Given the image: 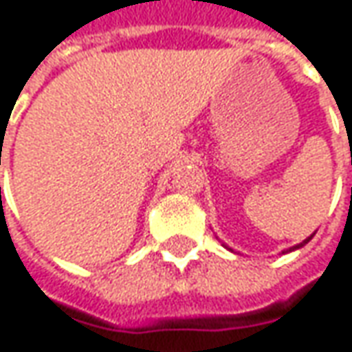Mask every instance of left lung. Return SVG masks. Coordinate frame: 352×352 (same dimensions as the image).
Returning <instances> with one entry per match:
<instances>
[{"mask_svg":"<svg viewBox=\"0 0 352 352\" xmlns=\"http://www.w3.org/2000/svg\"><path fill=\"white\" fill-rule=\"evenodd\" d=\"M311 239H313V235H311V237H309V239H305V241H302V243H299V245H295V247H291V249H287V253H289V251H295V249H300V247H302V245H307V243H309Z\"/></svg>","mask_w":352,"mask_h":352,"instance_id":"1","label":"left lung"}]
</instances>
